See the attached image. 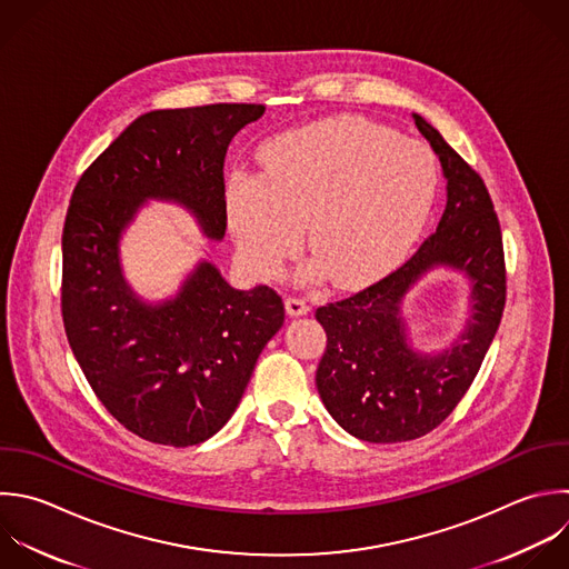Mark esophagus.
Returning <instances> with one entry per match:
<instances>
[{
    "label": "esophagus",
    "mask_w": 569,
    "mask_h": 569,
    "mask_svg": "<svg viewBox=\"0 0 569 569\" xmlns=\"http://www.w3.org/2000/svg\"><path fill=\"white\" fill-rule=\"evenodd\" d=\"M284 309L291 318H298V316H307L309 313V305L302 300V298H287L284 300Z\"/></svg>",
    "instance_id": "obj_1"
}]
</instances>
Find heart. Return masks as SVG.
Returning <instances> with one entry per match:
<instances>
[{"instance_id": "heart-1", "label": "heart", "mask_w": 569, "mask_h": 569, "mask_svg": "<svg viewBox=\"0 0 569 569\" xmlns=\"http://www.w3.org/2000/svg\"><path fill=\"white\" fill-rule=\"evenodd\" d=\"M262 176L227 182V220L247 264L264 280L296 256L307 224L316 260L305 278L338 287L385 276L416 242L436 189L431 153L356 118L287 131L260 151Z\"/></svg>"}]
</instances>
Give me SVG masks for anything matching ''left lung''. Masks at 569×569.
<instances>
[{"instance_id":"left-lung-1","label":"left lung","mask_w":569,"mask_h":569,"mask_svg":"<svg viewBox=\"0 0 569 569\" xmlns=\"http://www.w3.org/2000/svg\"><path fill=\"white\" fill-rule=\"evenodd\" d=\"M440 160L447 204L438 229L391 276L316 311L327 349L316 371L331 418L367 442H405L436 429L473 382L505 307V260L498 218L480 176L418 113L411 116ZM438 268L470 284V316L445 348L410 342L406 293Z\"/></svg>"}]
</instances>
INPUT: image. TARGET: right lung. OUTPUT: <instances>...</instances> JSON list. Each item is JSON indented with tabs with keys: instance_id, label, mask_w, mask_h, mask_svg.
<instances>
[{
	"instance_id": "right-lung-1",
	"label": "right lung",
	"mask_w": 569,
	"mask_h": 569,
	"mask_svg": "<svg viewBox=\"0 0 569 569\" xmlns=\"http://www.w3.org/2000/svg\"><path fill=\"white\" fill-rule=\"evenodd\" d=\"M262 113V104L144 113L73 191L62 233L64 329L96 396L144 440L189 447L218 433L284 322L273 289H233L207 258L158 302L136 293L120 258L122 236L151 200L187 209L209 240L224 238V156Z\"/></svg>"
}]
</instances>
